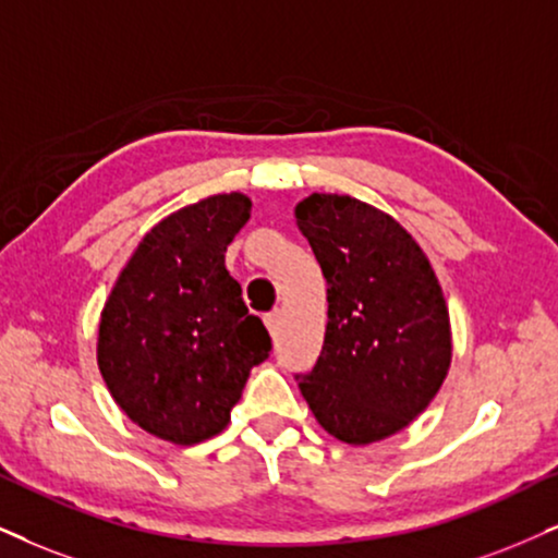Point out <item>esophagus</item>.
<instances>
[{"mask_svg":"<svg viewBox=\"0 0 558 558\" xmlns=\"http://www.w3.org/2000/svg\"><path fill=\"white\" fill-rule=\"evenodd\" d=\"M277 326H279V311L268 313V315H266V328H268V333L277 336Z\"/></svg>","mask_w":558,"mask_h":558,"instance_id":"1","label":"esophagus"}]
</instances>
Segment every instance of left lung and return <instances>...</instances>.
<instances>
[{
	"label": "left lung",
	"mask_w": 558,
	"mask_h": 558,
	"mask_svg": "<svg viewBox=\"0 0 558 558\" xmlns=\"http://www.w3.org/2000/svg\"><path fill=\"white\" fill-rule=\"evenodd\" d=\"M294 219L328 284L323 352L300 393L331 437L380 442L422 414L450 369L442 287L411 232L373 204L311 194Z\"/></svg>",
	"instance_id": "1"
}]
</instances>
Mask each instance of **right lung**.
<instances>
[{"label": "right lung", "instance_id": "obj_1", "mask_svg": "<svg viewBox=\"0 0 558 558\" xmlns=\"http://www.w3.org/2000/svg\"><path fill=\"white\" fill-rule=\"evenodd\" d=\"M240 191L206 196L157 222L121 268L100 313L98 367L136 426L196 445L230 424L271 339L247 313L225 251L251 219Z\"/></svg>", "mask_w": 558, "mask_h": 558}]
</instances>
